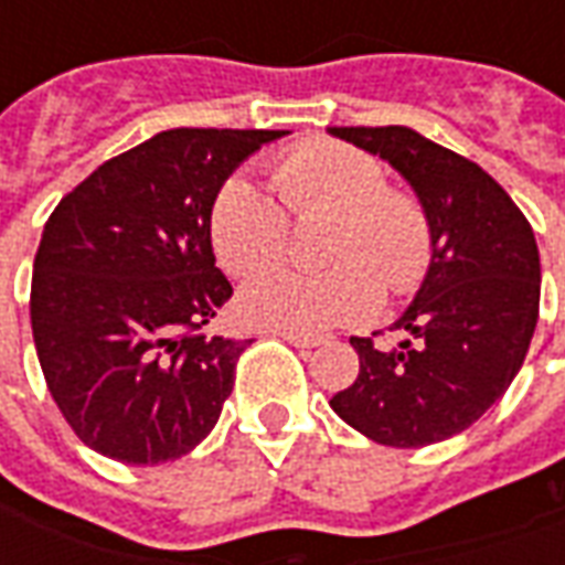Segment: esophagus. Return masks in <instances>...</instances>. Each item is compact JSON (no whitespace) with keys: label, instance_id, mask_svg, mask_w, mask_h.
Returning <instances> with one entry per match:
<instances>
[{"label":"esophagus","instance_id":"1","mask_svg":"<svg viewBox=\"0 0 565 565\" xmlns=\"http://www.w3.org/2000/svg\"><path fill=\"white\" fill-rule=\"evenodd\" d=\"M281 339L294 344V348H318L320 344L318 335H302V332H281Z\"/></svg>","mask_w":565,"mask_h":565}]
</instances>
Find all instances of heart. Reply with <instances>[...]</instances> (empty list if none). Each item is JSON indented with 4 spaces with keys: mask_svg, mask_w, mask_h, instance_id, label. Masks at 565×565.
Masks as SVG:
<instances>
[{
    "mask_svg": "<svg viewBox=\"0 0 565 565\" xmlns=\"http://www.w3.org/2000/svg\"><path fill=\"white\" fill-rule=\"evenodd\" d=\"M277 205L245 178H230L211 202V245L226 271L254 278L290 254V221L330 214L318 275L278 271L247 284L238 311L254 327L311 332L363 323L381 308V284L393 296L415 294L436 254L424 202L387 184L379 157L348 141L315 139L278 153L269 166Z\"/></svg>",
    "mask_w": 565,
    "mask_h": 565,
    "instance_id": "1",
    "label": "heart"
}]
</instances>
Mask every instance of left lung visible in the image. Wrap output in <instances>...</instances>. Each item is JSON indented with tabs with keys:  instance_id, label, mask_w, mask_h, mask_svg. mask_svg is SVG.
I'll return each mask as SVG.
<instances>
[{
	"instance_id": "8db88e82",
	"label": "left lung",
	"mask_w": 565,
	"mask_h": 565,
	"mask_svg": "<svg viewBox=\"0 0 565 565\" xmlns=\"http://www.w3.org/2000/svg\"><path fill=\"white\" fill-rule=\"evenodd\" d=\"M330 132L391 162L436 233L429 275L391 327L405 339L387 351L354 335L360 375L332 412L379 445H436L472 426L521 372L542 290L533 226L478 162L415 129Z\"/></svg>"
}]
</instances>
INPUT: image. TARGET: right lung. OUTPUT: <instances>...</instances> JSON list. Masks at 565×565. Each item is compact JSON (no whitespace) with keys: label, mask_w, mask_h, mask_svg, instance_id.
Instances as JSON below:
<instances>
[{"label":"right lung","mask_w":565,"mask_h":565,"mask_svg":"<svg viewBox=\"0 0 565 565\" xmlns=\"http://www.w3.org/2000/svg\"><path fill=\"white\" fill-rule=\"evenodd\" d=\"M287 129H166L103 162L47 217L30 320L47 391L87 448L127 466L178 460L209 436L238 339L202 327L233 296L214 266L211 202Z\"/></svg>","instance_id":"add662e5"}]
</instances>
